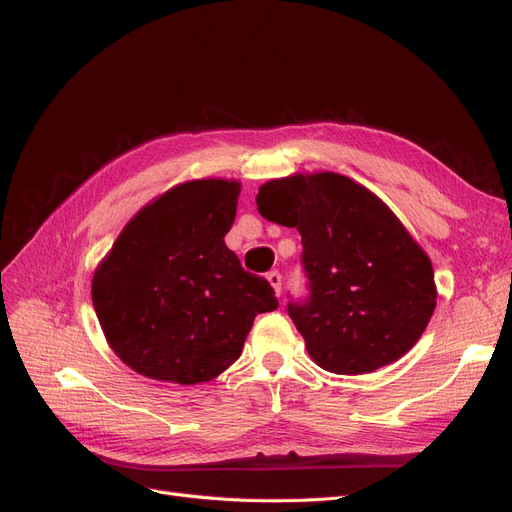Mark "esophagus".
<instances>
[{"label":"esophagus","mask_w":512,"mask_h":512,"mask_svg":"<svg viewBox=\"0 0 512 512\" xmlns=\"http://www.w3.org/2000/svg\"><path fill=\"white\" fill-rule=\"evenodd\" d=\"M267 280H269V284L273 286L277 297H280V292H282V275L277 273V271H271V273H267Z\"/></svg>","instance_id":"1"}]
</instances>
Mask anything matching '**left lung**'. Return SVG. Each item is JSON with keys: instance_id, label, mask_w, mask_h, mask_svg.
<instances>
[{"instance_id": "left-lung-1", "label": "left lung", "mask_w": 512, "mask_h": 512, "mask_svg": "<svg viewBox=\"0 0 512 512\" xmlns=\"http://www.w3.org/2000/svg\"><path fill=\"white\" fill-rule=\"evenodd\" d=\"M256 205L301 235L309 297L288 316L318 367L369 374L421 339L438 299L431 260L374 192L329 170L294 173L262 183Z\"/></svg>"}]
</instances>
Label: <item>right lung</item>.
<instances>
[{"label": "right lung", "instance_id": "right-lung-1", "mask_svg": "<svg viewBox=\"0 0 512 512\" xmlns=\"http://www.w3.org/2000/svg\"><path fill=\"white\" fill-rule=\"evenodd\" d=\"M241 183L194 179L153 198L121 230L94 273L111 350L151 380L198 384L239 359L256 314L273 312L265 277L243 271L224 237Z\"/></svg>", "mask_w": 512, "mask_h": 512}]
</instances>
